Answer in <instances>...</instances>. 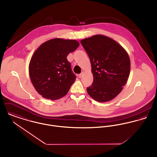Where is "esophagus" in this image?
<instances>
[{"label": "esophagus", "instance_id": "obj_1", "mask_svg": "<svg viewBox=\"0 0 157 157\" xmlns=\"http://www.w3.org/2000/svg\"><path fill=\"white\" fill-rule=\"evenodd\" d=\"M83 74H84V72H82V73H80V74L78 75V77H79L80 78H81V77L83 76Z\"/></svg>", "mask_w": 157, "mask_h": 157}]
</instances>
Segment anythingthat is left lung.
I'll list each match as a JSON object with an SVG mask.
<instances>
[{"mask_svg":"<svg viewBox=\"0 0 157 157\" xmlns=\"http://www.w3.org/2000/svg\"><path fill=\"white\" fill-rule=\"evenodd\" d=\"M90 57L94 80L86 88L98 102L114 98L125 85L131 69L129 57L124 49L112 39L95 35L81 40Z\"/></svg>","mask_w":157,"mask_h":157,"instance_id":"1","label":"left lung"}]
</instances>
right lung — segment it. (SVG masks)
<instances>
[{"label": "right lung", "instance_id": "1", "mask_svg": "<svg viewBox=\"0 0 157 157\" xmlns=\"http://www.w3.org/2000/svg\"><path fill=\"white\" fill-rule=\"evenodd\" d=\"M78 46L75 40L57 38L45 42L35 51L29 65V77L43 97L55 100L67 95L76 78L67 57Z\"/></svg>", "mask_w": 157, "mask_h": 157}]
</instances>
